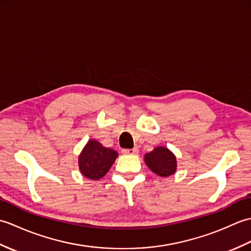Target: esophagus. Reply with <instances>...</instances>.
I'll return each mask as SVG.
<instances>
[{
	"mask_svg": "<svg viewBox=\"0 0 251 251\" xmlns=\"http://www.w3.org/2000/svg\"><path fill=\"white\" fill-rule=\"evenodd\" d=\"M123 154H138V149L134 148V149H123L122 150Z\"/></svg>",
	"mask_w": 251,
	"mask_h": 251,
	"instance_id": "esophagus-1",
	"label": "esophagus"
}]
</instances>
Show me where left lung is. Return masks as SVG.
Wrapping results in <instances>:
<instances>
[{
    "label": "left lung",
    "mask_w": 251,
    "mask_h": 251,
    "mask_svg": "<svg viewBox=\"0 0 251 251\" xmlns=\"http://www.w3.org/2000/svg\"><path fill=\"white\" fill-rule=\"evenodd\" d=\"M147 166L159 177H168L177 170V159L174 153L165 147H156L145 155Z\"/></svg>",
    "instance_id": "left-lung-1"
}]
</instances>
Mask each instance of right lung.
I'll list each match as a JSON object with an SVG mask.
<instances>
[{"instance_id": "obj_1", "label": "right lung", "mask_w": 251, "mask_h": 251, "mask_svg": "<svg viewBox=\"0 0 251 251\" xmlns=\"http://www.w3.org/2000/svg\"><path fill=\"white\" fill-rule=\"evenodd\" d=\"M119 154L97 140H89L78 156L79 172L84 177L98 180L109 172Z\"/></svg>"}]
</instances>
